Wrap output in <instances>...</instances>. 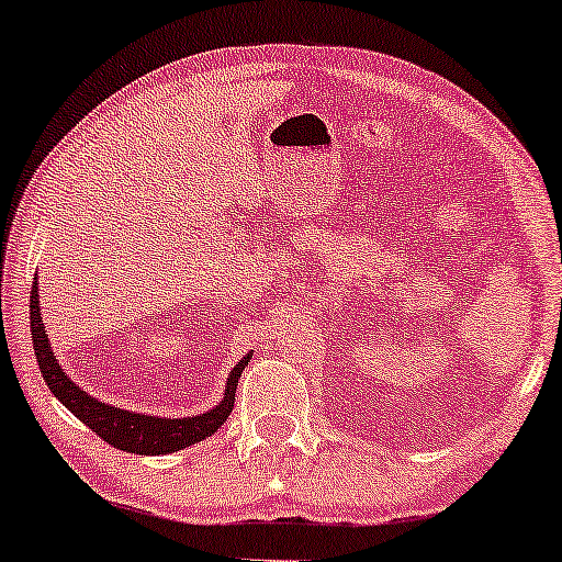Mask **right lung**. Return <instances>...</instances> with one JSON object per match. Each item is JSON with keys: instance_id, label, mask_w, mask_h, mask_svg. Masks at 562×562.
<instances>
[{"instance_id": "add662e5", "label": "right lung", "mask_w": 562, "mask_h": 562, "mask_svg": "<svg viewBox=\"0 0 562 562\" xmlns=\"http://www.w3.org/2000/svg\"><path fill=\"white\" fill-rule=\"evenodd\" d=\"M30 333H33V348L37 356V366L45 383H48L53 394L68 412L76 414L91 432H97L104 442L114 445V448L137 452V456H166V452H176L189 448V445L202 442L206 437L217 432L225 425L229 412L235 406V389L240 381L243 368L248 366L250 356H245L240 363L229 373L225 398L214 406L212 412L202 414V417L189 419H158L148 417V414H133L117 406L97 402L87 391H81L68 375L60 371L56 356H53L48 335H45L41 304H37V281H33V291H30Z\"/></svg>"}]
</instances>
